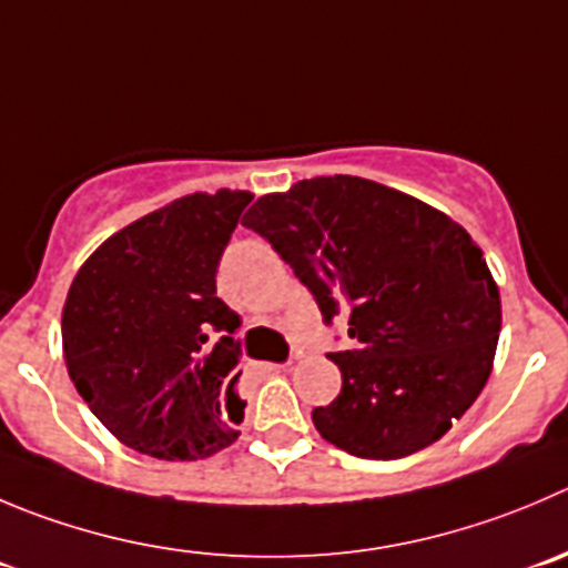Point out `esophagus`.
<instances>
[{
	"instance_id": "34e87169",
	"label": "esophagus",
	"mask_w": 568,
	"mask_h": 568,
	"mask_svg": "<svg viewBox=\"0 0 568 568\" xmlns=\"http://www.w3.org/2000/svg\"><path fill=\"white\" fill-rule=\"evenodd\" d=\"M290 365H293V362H267V365H262V368L267 371V374H281V371H287Z\"/></svg>"
}]
</instances>
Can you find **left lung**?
Returning a JSON list of instances; mask_svg holds the SVG:
<instances>
[{"label": "left lung", "instance_id": "obj_1", "mask_svg": "<svg viewBox=\"0 0 568 568\" xmlns=\"http://www.w3.org/2000/svg\"><path fill=\"white\" fill-rule=\"evenodd\" d=\"M315 295L348 317L328 359L339 396L312 409L323 440L368 460L415 455L477 402L494 368L501 301L463 225L418 197L354 175L298 181L242 217Z\"/></svg>", "mask_w": 568, "mask_h": 568}]
</instances>
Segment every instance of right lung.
Returning a JSON list of instances; mask_svg holds the SVG:
<instances>
[{
    "mask_svg": "<svg viewBox=\"0 0 568 568\" xmlns=\"http://www.w3.org/2000/svg\"><path fill=\"white\" fill-rule=\"evenodd\" d=\"M251 192H194L108 236L63 304V359L100 424L159 460H203L240 437V315L217 264Z\"/></svg>",
    "mask_w": 568,
    "mask_h": 568,
    "instance_id": "right-lung-1",
    "label": "right lung"
}]
</instances>
